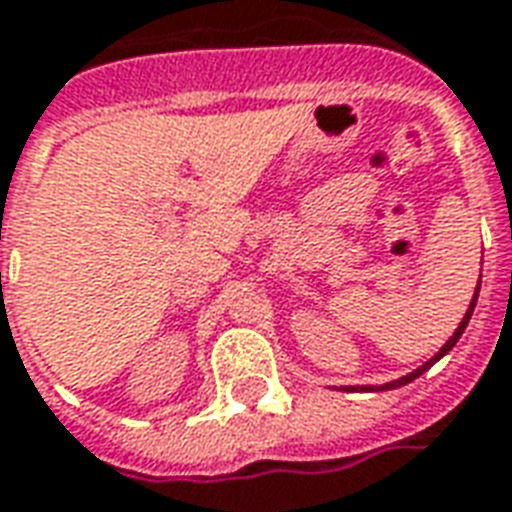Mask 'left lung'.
Masks as SVG:
<instances>
[{"label": "left lung", "instance_id": "obj_1", "mask_svg": "<svg viewBox=\"0 0 512 512\" xmlns=\"http://www.w3.org/2000/svg\"><path fill=\"white\" fill-rule=\"evenodd\" d=\"M477 296H480V285H477V291H474V299H471V305H468L466 316H463V321H460V327H457L455 335H452L449 341L443 343L441 352H438V355L430 357V360H427L424 366H418L416 371H410L407 377H399V380L385 382V385H360V391H391V388H402V385H407V382H413V380H416V377H421V374H424L427 368L435 366V363H438V360H441V357L446 355V352H452V346H455V343L460 341V335H463V330H466V327H468V318H471V313H474V305H477Z\"/></svg>", "mask_w": 512, "mask_h": 512}]
</instances>
